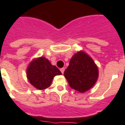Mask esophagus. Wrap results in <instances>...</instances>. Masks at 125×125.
<instances>
[{"mask_svg": "<svg viewBox=\"0 0 125 125\" xmlns=\"http://www.w3.org/2000/svg\"><path fill=\"white\" fill-rule=\"evenodd\" d=\"M64 70H65V68H61L60 71H61V72L62 73V74H63V73H64Z\"/></svg>", "mask_w": 125, "mask_h": 125, "instance_id": "34e87169", "label": "esophagus"}]
</instances>
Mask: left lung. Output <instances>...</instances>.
I'll return each instance as SVG.
<instances>
[{"instance_id": "1", "label": "left lung", "mask_w": 125, "mask_h": 125, "mask_svg": "<svg viewBox=\"0 0 125 125\" xmlns=\"http://www.w3.org/2000/svg\"><path fill=\"white\" fill-rule=\"evenodd\" d=\"M64 75L71 88L84 93L95 84L99 71L93 59L84 51H79L71 57Z\"/></svg>"}]
</instances>
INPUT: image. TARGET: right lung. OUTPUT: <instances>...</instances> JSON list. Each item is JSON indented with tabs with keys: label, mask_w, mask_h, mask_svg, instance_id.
I'll use <instances>...</instances> for the list:
<instances>
[{
	"label": "right lung",
	"mask_w": 125,
	"mask_h": 125,
	"mask_svg": "<svg viewBox=\"0 0 125 125\" xmlns=\"http://www.w3.org/2000/svg\"><path fill=\"white\" fill-rule=\"evenodd\" d=\"M61 74L62 73L59 69L42 56L31 61L26 70L29 82L39 90L50 86L54 77Z\"/></svg>",
	"instance_id": "obj_1"
}]
</instances>
